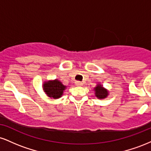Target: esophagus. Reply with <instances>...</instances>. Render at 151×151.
I'll return each mask as SVG.
<instances>
[{"label":"esophagus","instance_id":"1","mask_svg":"<svg viewBox=\"0 0 151 151\" xmlns=\"http://www.w3.org/2000/svg\"><path fill=\"white\" fill-rule=\"evenodd\" d=\"M75 84L77 86H82V82H81V81H76L75 82Z\"/></svg>","mask_w":151,"mask_h":151}]
</instances>
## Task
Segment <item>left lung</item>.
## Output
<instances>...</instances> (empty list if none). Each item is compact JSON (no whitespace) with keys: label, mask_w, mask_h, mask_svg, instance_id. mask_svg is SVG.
<instances>
[{"label":"left lung","mask_w":151,"mask_h":151,"mask_svg":"<svg viewBox=\"0 0 151 151\" xmlns=\"http://www.w3.org/2000/svg\"><path fill=\"white\" fill-rule=\"evenodd\" d=\"M95 90V95L99 99H104L108 95V91L100 84H98L96 87L94 88Z\"/></svg>","instance_id":"1"}]
</instances>
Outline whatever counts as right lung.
<instances>
[{
	"instance_id": "1",
	"label": "right lung",
	"mask_w": 151,
	"mask_h": 151,
	"mask_svg": "<svg viewBox=\"0 0 151 151\" xmlns=\"http://www.w3.org/2000/svg\"><path fill=\"white\" fill-rule=\"evenodd\" d=\"M66 86L58 81L55 79L54 81H49L45 82L43 85V89L49 97L53 99H58L61 97L63 93V91L65 89Z\"/></svg>"
}]
</instances>
